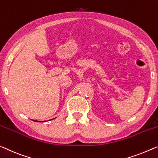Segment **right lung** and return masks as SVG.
I'll return each mask as SVG.
<instances>
[{"mask_svg": "<svg viewBox=\"0 0 158 158\" xmlns=\"http://www.w3.org/2000/svg\"><path fill=\"white\" fill-rule=\"evenodd\" d=\"M33 121H35V120H33ZM37 121V122H39V121Z\"/></svg>", "mask_w": 158, "mask_h": 158, "instance_id": "right-lung-1", "label": "right lung"}]
</instances>
